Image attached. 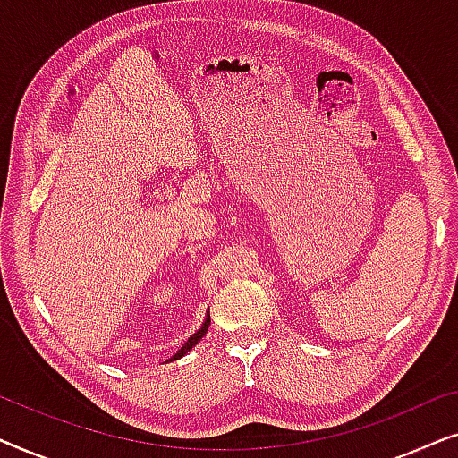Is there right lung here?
<instances>
[{
  "instance_id": "add662e5",
  "label": "right lung",
  "mask_w": 458,
  "mask_h": 458,
  "mask_svg": "<svg viewBox=\"0 0 458 458\" xmlns=\"http://www.w3.org/2000/svg\"><path fill=\"white\" fill-rule=\"evenodd\" d=\"M208 327H210V312H206V318H204L202 327H199V329L196 331V334H193V335L190 337V340H187V342L183 344V346H181V350H179V352H177V354H174L171 360H177V359H181V356H185L187 352H190V350H191L193 346H196V344H198L199 340H202V337L206 335V331H208Z\"/></svg>"
}]
</instances>
